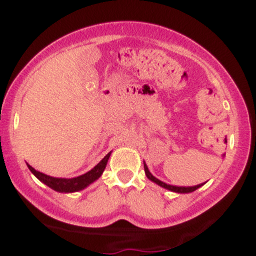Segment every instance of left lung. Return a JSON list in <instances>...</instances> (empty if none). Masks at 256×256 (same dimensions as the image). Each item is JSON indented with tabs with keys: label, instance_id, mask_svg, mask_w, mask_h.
Wrapping results in <instances>:
<instances>
[{
	"label": "left lung",
	"instance_id": "obj_1",
	"mask_svg": "<svg viewBox=\"0 0 256 256\" xmlns=\"http://www.w3.org/2000/svg\"><path fill=\"white\" fill-rule=\"evenodd\" d=\"M144 171H146V177L150 179V180L154 182V183L158 184V185H160V186L165 188V189H168V190H171V192H180V194H184V192H195V190L198 189V188L201 186V185H204V184H198V185H195V186H174V185L166 184V183H164V182L158 180V178H155L154 176H152V173L149 172L148 167H146V164H144Z\"/></svg>",
	"mask_w": 256,
	"mask_h": 256
}]
</instances>
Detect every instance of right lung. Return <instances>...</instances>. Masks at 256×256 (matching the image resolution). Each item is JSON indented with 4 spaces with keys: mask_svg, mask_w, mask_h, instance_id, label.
I'll return each mask as SVG.
<instances>
[{
    "mask_svg": "<svg viewBox=\"0 0 256 256\" xmlns=\"http://www.w3.org/2000/svg\"><path fill=\"white\" fill-rule=\"evenodd\" d=\"M110 152H108V154L106 155V156L102 158V160L100 161L98 165L94 167L91 171L85 173L83 176H79V177L71 178V179L54 178V177H50V176L44 174V173L40 171H36V170L30 165H28V167L40 182H43V183L48 185L49 188L54 189L55 192H78V190L84 189V188H86L88 185L92 183V182H95L96 179L102 174V172L104 171L106 165H107V161L108 158H110Z\"/></svg>",
    "mask_w": 256,
    "mask_h": 256,
    "instance_id": "add662e5",
    "label": "right lung"
}]
</instances>
